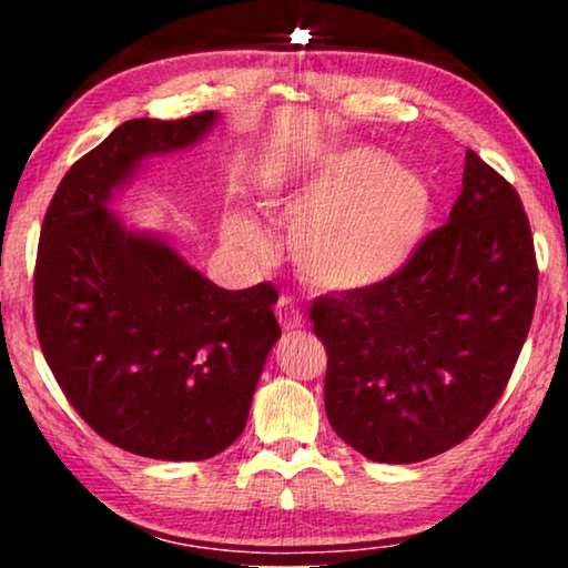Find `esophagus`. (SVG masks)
Wrapping results in <instances>:
<instances>
[{
    "mask_svg": "<svg viewBox=\"0 0 568 568\" xmlns=\"http://www.w3.org/2000/svg\"><path fill=\"white\" fill-rule=\"evenodd\" d=\"M275 315H277V323L283 325V331H295L303 325V307L287 295H281V301L275 305Z\"/></svg>",
    "mask_w": 568,
    "mask_h": 568,
    "instance_id": "esophagus-1",
    "label": "esophagus"
}]
</instances>
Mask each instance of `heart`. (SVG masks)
<instances>
[{
    "label": "heart",
    "mask_w": 568,
    "mask_h": 568,
    "mask_svg": "<svg viewBox=\"0 0 568 568\" xmlns=\"http://www.w3.org/2000/svg\"><path fill=\"white\" fill-rule=\"evenodd\" d=\"M261 192L271 203L303 207L291 227V253L305 281L325 291H363L396 275L434 213L428 182L371 148L335 152L303 182L265 178ZM227 230L240 243H261L243 217Z\"/></svg>",
    "instance_id": "obj_1"
}]
</instances>
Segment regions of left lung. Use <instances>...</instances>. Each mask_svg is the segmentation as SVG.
I'll return each instance as SVG.
<instances>
[{
  "mask_svg": "<svg viewBox=\"0 0 568 568\" xmlns=\"http://www.w3.org/2000/svg\"><path fill=\"white\" fill-rule=\"evenodd\" d=\"M536 291L521 197L468 150L448 223L396 275L311 305L335 434L378 464H416L466 440L511 378Z\"/></svg>",
  "mask_w": 568,
  "mask_h": 568,
  "instance_id": "1",
  "label": "left lung"
}]
</instances>
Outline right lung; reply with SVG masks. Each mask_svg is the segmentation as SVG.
<instances>
[{
    "mask_svg": "<svg viewBox=\"0 0 568 568\" xmlns=\"http://www.w3.org/2000/svg\"><path fill=\"white\" fill-rule=\"evenodd\" d=\"M215 120L120 124L62 178L40 233L34 323L44 358L94 434L145 458L203 460L233 444L281 338L273 285L217 287L108 207L142 158L190 148Z\"/></svg>",
    "mask_w": 568,
    "mask_h": 568,
    "instance_id": "obj_1",
    "label": "right lung"
}]
</instances>
